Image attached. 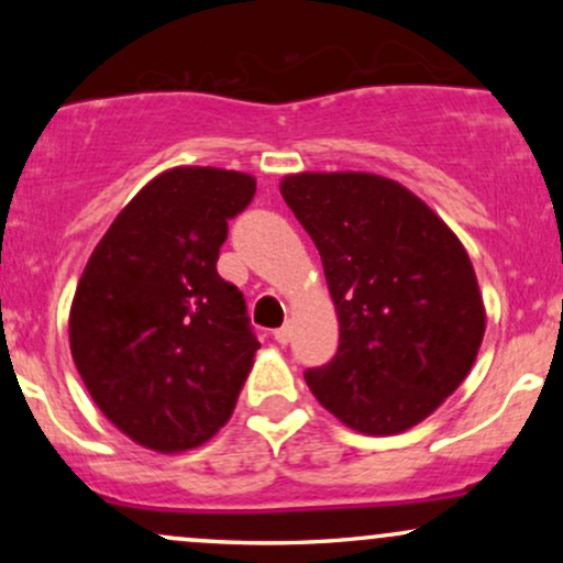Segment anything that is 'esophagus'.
I'll return each mask as SVG.
<instances>
[{
    "instance_id": "obj_1",
    "label": "esophagus",
    "mask_w": 563,
    "mask_h": 563,
    "mask_svg": "<svg viewBox=\"0 0 563 563\" xmlns=\"http://www.w3.org/2000/svg\"><path fill=\"white\" fill-rule=\"evenodd\" d=\"M290 335H294V325H290V322H286V325H280L275 331V341H277V344L286 346L288 341H290Z\"/></svg>"
}]
</instances>
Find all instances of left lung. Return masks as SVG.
<instances>
[{
	"label": "left lung",
	"mask_w": 563,
	"mask_h": 563,
	"mask_svg": "<svg viewBox=\"0 0 563 563\" xmlns=\"http://www.w3.org/2000/svg\"><path fill=\"white\" fill-rule=\"evenodd\" d=\"M320 251L339 314V352L303 373L318 402L349 429H412L468 376L487 312L457 235L416 192L367 172L280 179Z\"/></svg>",
	"instance_id": "obj_1"
}]
</instances>
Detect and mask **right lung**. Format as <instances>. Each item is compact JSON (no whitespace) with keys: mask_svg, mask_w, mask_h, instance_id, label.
<instances>
[{"mask_svg":"<svg viewBox=\"0 0 563 563\" xmlns=\"http://www.w3.org/2000/svg\"><path fill=\"white\" fill-rule=\"evenodd\" d=\"M251 174L174 166L134 196L84 267L68 339L95 405L156 452L200 448L230 421L260 341L217 273Z\"/></svg>","mask_w":563,"mask_h":563,"instance_id":"1","label":"right lung"}]
</instances>
